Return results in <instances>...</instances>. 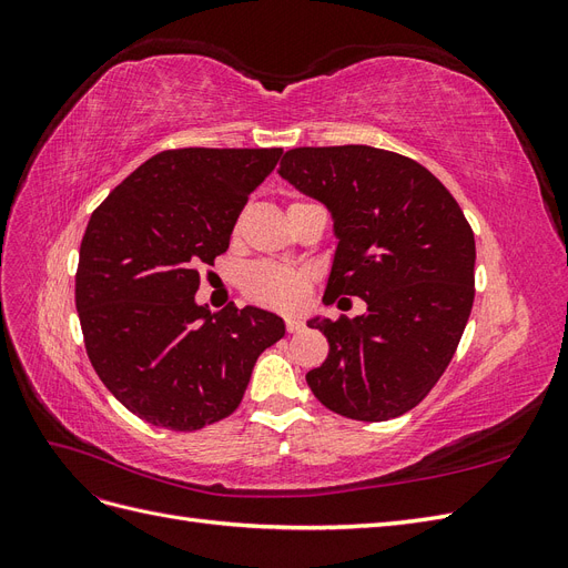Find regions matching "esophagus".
<instances>
[{
	"mask_svg": "<svg viewBox=\"0 0 568 568\" xmlns=\"http://www.w3.org/2000/svg\"><path fill=\"white\" fill-rule=\"evenodd\" d=\"M301 329H303V322L301 320H294V317L286 320V332L288 334H298Z\"/></svg>",
	"mask_w": 568,
	"mask_h": 568,
	"instance_id": "esophagus-1",
	"label": "esophagus"
}]
</instances>
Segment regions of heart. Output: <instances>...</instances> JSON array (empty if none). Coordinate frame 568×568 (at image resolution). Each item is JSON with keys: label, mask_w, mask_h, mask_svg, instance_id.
Returning a JSON list of instances; mask_svg holds the SVG:
<instances>
[{"label": "heart", "mask_w": 568, "mask_h": 568, "mask_svg": "<svg viewBox=\"0 0 568 568\" xmlns=\"http://www.w3.org/2000/svg\"><path fill=\"white\" fill-rule=\"evenodd\" d=\"M239 286H242L244 296L255 303L277 307V311H291V307H298L305 298L307 274L274 263H251L242 270Z\"/></svg>", "instance_id": "1"}]
</instances>
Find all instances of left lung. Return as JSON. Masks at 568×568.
<instances>
[{
	"instance_id": "1",
	"label": "left lung",
	"mask_w": 568,
	"mask_h": 568,
	"mask_svg": "<svg viewBox=\"0 0 568 568\" xmlns=\"http://www.w3.org/2000/svg\"><path fill=\"white\" fill-rule=\"evenodd\" d=\"M280 175L322 201L338 246L324 301L359 296L355 320H311L329 341L305 374L341 417L386 422L419 405L457 351L474 305V232L424 165L365 144L301 146Z\"/></svg>"
}]
</instances>
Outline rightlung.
Segmentation results:
<instances>
[{"label":"right lung","instance_id":"1","mask_svg":"<svg viewBox=\"0 0 568 568\" xmlns=\"http://www.w3.org/2000/svg\"><path fill=\"white\" fill-rule=\"evenodd\" d=\"M282 149H170L92 213L75 307L99 379L140 419L199 432L230 417L284 320L234 303L196 305L199 270L230 248L239 213Z\"/></svg>","mask_w":568,"mask_h":568}]
</instances>
